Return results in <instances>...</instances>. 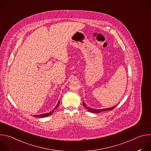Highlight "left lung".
I'll return each instance as SVG.
<instances>
[{"label": "left lung", "instance_id": "left-lung-1", "mask_svg": "<svg viewBox=\"0 0 151 151\" xmlns=\"http://www.w3.org/2000/svg\"><path fill=\"white\" fill-rule=\"evenodd\" d=\"M83 106H84L85 108L87 109L89 112H92V113H96V114H99L101 112H103V111H111V110H112L113 109H114L115 106H114L112 107H111V108H108V109H92L91 108V107H88V106H87L85 105V104L84 103V102H83Z\"/></svg>", "mask_w": 151, "mask_h": 151}]
</instances>
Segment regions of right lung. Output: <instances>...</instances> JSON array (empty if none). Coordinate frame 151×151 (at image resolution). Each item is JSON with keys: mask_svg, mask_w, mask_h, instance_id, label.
<instances>
[{"mask_svg": "<svg viewBox=\"0 0 151 151\" xmlns=\"http://www.w3.org/2000/svg\"><path fill=\"white\" fill-rule=\"evenodd\" d=\"M59 103H60V101H58V103H57V106L55 107V108L54 109V110H55V109H57L58 105H59ZM54 110L52 111V112H50V113H46V114H41V115H35V116H36V117H41V118H43V117H45V116H48L50 115H51L54 111Z\"/></svg>", "mask_w": 151, "mask_h": 151, "instance_id": "add662e5", "label": "right lung"}]
</instances>
